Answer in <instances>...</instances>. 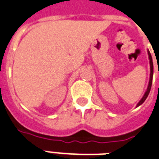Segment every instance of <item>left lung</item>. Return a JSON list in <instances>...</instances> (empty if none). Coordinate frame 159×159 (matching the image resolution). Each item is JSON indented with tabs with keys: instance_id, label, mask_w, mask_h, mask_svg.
<instances>
[{
	"instance_id": "8db88e82",
	"label": "left lung",
	"mask_w": 159,
	"mask_h": 159,
	"mask_svg": "<svg viewBox=\"0 0 159 159\" xmlns=\"http://www.w3.org/2000/svg\"><path fill=\"white\" fill-rule=\"evenodd\" d=\"M148 54H149V63H150V77H149V86H148V88H147L146 92L144 93V96L140 100V101L138 103L137 106L140 105L141 104H143L144 102V100H146V98L148 97V95L149 94V91H150L151 86H152V82H153V60H152V56H151V54L149 53V51H148Z\"/></svg>"
}]
</instances>
